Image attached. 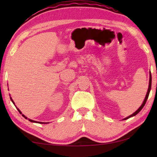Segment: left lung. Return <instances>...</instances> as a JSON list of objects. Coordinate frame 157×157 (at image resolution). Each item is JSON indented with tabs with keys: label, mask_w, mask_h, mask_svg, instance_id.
Instances as JSON below:
<instances>
[{
	"label": "left lung",
	"mask_w": 157,
	"mask_h": 157,
	"mask_svg": "<svg viewBox=\"0 0 157 157\" xmlns=\"http://www.w3.org/2000/svg\"><path fill=\"white\" fill-rule=\"evenodd\" d=\"M151 86H152V75H151V73L150 72V81H149L148 89H147V94H146V95H145V98L144 100H143V103H142L141 106H140V107L139 109H137L136 111H135L134 113H133L132 114V115L127 116V117H126V118H124V119H123V121H124V120H127V119L131 118V117H133V116H136V114H138V113H139L140 112V110H141L143 108V107H144V106H145V103H146V101H147V100L148 96H149V94H150V90H151Z\"/></svg>",
	"instance_id": "1"
}]
</instances>
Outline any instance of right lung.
<instances>
[{"mask_svg": "<svg viewBox=\"0 0 157 157\" xmlns=\"http://www.w3.org/2000/svg\"><path fill=\"white\" fill-rule=\"evenodd\" d=\"M10 100H11V101L12 102H13V104H14V105H15V104H14V101H13V100H12V98L10 97ZM16 106V105H15ZM17 110L18 111V112H19L21 114H22V112H21V111L19 110V109H18L17 107ZM22 116L24 117V118H25V119H28V120L29 121H30V122H32V123H39V124H46V123H43V122H37V121H33V120H31V119H30V118H28L27 117H26L25 115H23V114H22Z\"/></svg>", "mask_w": 157, "mask_h": 157, "instance_id": "right-lung-1", "label": "right lung"}]
</instances>
